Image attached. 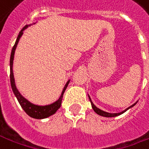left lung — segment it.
Wrapping results in <instances>:
<instances>
[{
    "mask_svg": "<svg viewBox=\"0 0 149 149\" xmlns=\"http://www.w3.org/2000/svg\"><path fill=\"white\" fill-rule=\"evenodd\" d=\"M88 97H89V100H90L91 104V107H92V109L94 110V111H95L97 115H99V116H104V117H116V116H120V115H122L123 113H125V111H127V110H129L130 108L133 107L134 105H135L136 103H137V102H136V103H134V105H130V107H128L127 109H125V110H123V111H121V112H120V113H108V112H105V111H104V110H100V109H99V108H97V107L93 104V102L91 101V97L89 96V95H88Z\"/></svg>",
    "mask_w": 149,
    "mask_h": 149,
    "instance_id": "1",
    "label": "left lung"
}]
</instances>
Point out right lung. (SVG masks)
Listing matches in <instances>:
<instances>
[{
    "mask_svg": "<svg viewBox=\"0 0 149 149\" xmlns=\"http://www.w3.org/2000/svg\"><path fill=\"white\" fill-rule=\"evenodd\" d=\"M29 25H25L19 33L18 37L16 39L15 44L14 45L13 49L11 50V54H10V85H11V88L13 91L14 94L15 95V97L17 98L19 105H21L22 109L24 110V112L28 115L29 116L32 117L33 119H38V120H41V119H45L48 118L49 116H53L54 114L56 113V111L58 110L62 104V99L63 96V93H64L65 90L67 89V86L69 84L70 80L67 81V83L63 87V90L62 91V94L58 98V100H57L55 102L50 104V105H34L33 103H31L30 101H29L27 99H25L23 95L19 93L18 89L16 88L15 86V78H14V73H13V61H14V56H15V49L17 47V44L19 43V40L20 39V37L23 34V31L26 28H28Z\"/></svg>",
    "mask_w": 149,
    "mask_h": 149,
    "instance_id": "add662e5",
    "label": "right lung"
}]
</instances>
